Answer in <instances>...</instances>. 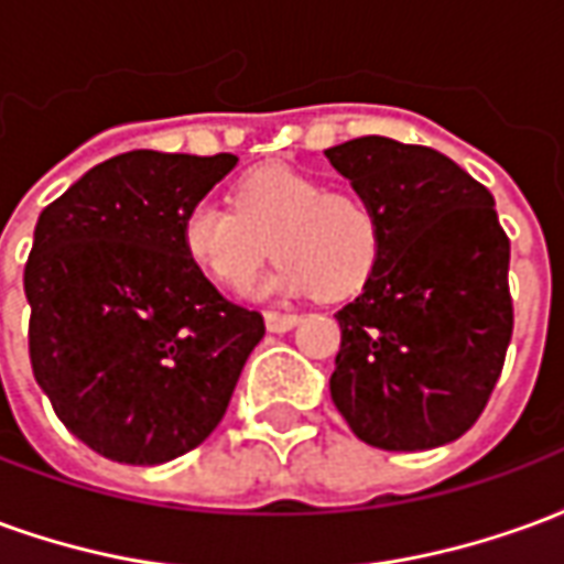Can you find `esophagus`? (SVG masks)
Listing matches in <instances>:
<instances>
[{
    "mask_svg": "<svg viewBox=\"0 0 564 564\" xmlns=\"http://www.w3.org/2000/svg\"><path fill=\"white\" fill-rule=\"evenodd\" d=\"M299 314H281V311H269L265 314V326L269 332H290L293 326H299Z\"/></svg>",
    "mask_w": 564,
    "mask_h": 564,
    "instance_id": "esophagus-1",
    "label": "esophagus"
}]
</instances>
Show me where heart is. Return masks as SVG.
Here are the masks:
<instances>
[{
    "mask_svg": "<svg viewBox=\"0 0 564 564\" xmlns=\"http://www.w3.org/2000/svg\"><path fill=\"white\" fill-rule=\"evenodd\" d=\"M235 208L198 198L181 220L186 259L226 290L241 293L274 253L265 295L323 293L344 299L378 269L383 226L378 208L354 189H326L293 165H259L232 186Z\"/></svg>",
    "mask_w": 564,
    "mask_h": 564,
    "instance_id": "heart-1",
    "label": "heart"
}]
</instances>
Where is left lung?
<instances>
[{
	"instance_id": "1",
	"label": "left lung",
	"mask_w": 564,
	"mask_h": 564,
	"mask_svg": "<svg viewBox=\"0 0 564 564\" xmlns=\"http://www.w3.org/2000/svg\"><path fill=\"white\" fill-rule=\"evenodd\" d=\"M326 156L383 226L378 269L335 314L332 402L371 447L449 444L484 414L513 332L496 198L423 144L366 135Z\"/></svg>"
}]
</instances>
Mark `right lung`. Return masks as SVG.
Here are the masks:
<instances>
[{
  "instance_id": "obj_1",
  "label": "right lung",
  "mask_w": 564,
  "mask_h": 564,
  "mask_svg": "<svg viewBox=\"0 0 564 564\" xmlns=\"http://www.w3.org/2000/svg\"><path fill=\"white\" fill-rule=\"evenodd\" d=\"M238 156L129 150L39 214L23 290L32 375L105 459L162 465L217 429L262 314L226 302L181 245L186 208Z\"/></svg>"
}]
</instances>
